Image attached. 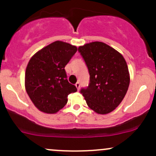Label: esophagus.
<instances>
[{
    "mask_svg": "<svg viewBox=\"0 0 156 156\" xmlns=\"http://www.w3.org/2000/svg\"><path fill=\"white\" fill-rule=\"evenodd\" d=\"M75 87H76L77 90H79V89H80V83L79 82H77L76 84H75Z\"/></svg>",
    "mask_w": 156,
    "mask_h": 156,
    "instance_id": "34e87169",
    "label": "esophagus"
}]
</instances>
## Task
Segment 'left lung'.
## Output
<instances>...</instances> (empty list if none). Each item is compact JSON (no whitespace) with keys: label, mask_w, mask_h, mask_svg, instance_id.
Listing matches in <instances>:
<instances>
[{"label":"left lung","mask_w":156,"mask_h":156,"mask_svg":"<svg viewBox=\"0 0 156 156\" xmlns=\"http://www.w3.org/2000/svg\"><path fill=\"white\" fill-rule=\"evenodd\" d=\"M90 74L88 87L81 90L87 106L97 114L111 112L122 103L130 84L125 58L106 44L94 41L78 48Z\"/></svg>","instance_id":"obj_1"}]
</instances>
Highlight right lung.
Masks as SVG:
<instances>
[{
	"label": "right lung",
	"instance_id": "add662e5",
	"mask_svg": "<svg viewBox=\"0 0 156 156\" xmlns=\"http://www.w3.org/2000/svg\"><path fill=\"white\" fill-rule=\"evenodd\" d=\"M77 47L56 41L37 51L30 59L25 75V87L35 107L54 114L66 106L68 95L77 91L67 80L65 66Z\"/></svg>",
	"mask_w": 156,
	"mask_h": 156
}]
</instances>
